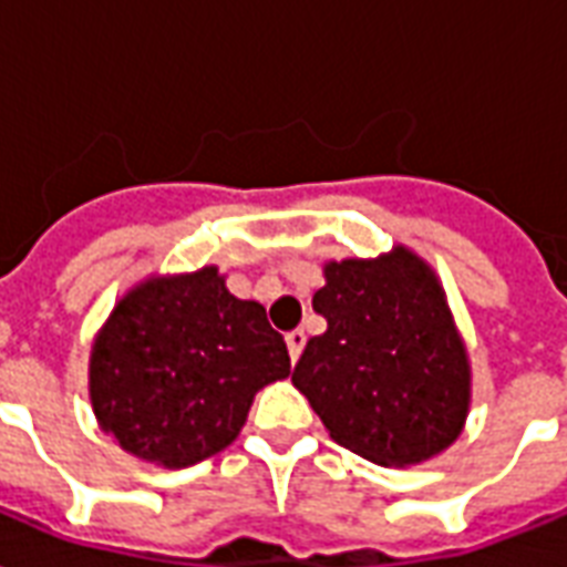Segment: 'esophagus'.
Segmentation results:
<instances>
[{"instance_id":"esophagus-1","label":"esophagus","mask_w":567,"mask_h":567,"mask_svg":"<svg viewBox=\"0 0 567 567\" xmlns=\"http://www.w3.org/2000/svg\"><path fill=\"white\" fill-rule=\"evenodd\" d=\"M285 346H288L291 363H297V360H300V354H303V346H306L303 330H295V333H288V337H285Z\"/></svg>"}]
</instances>
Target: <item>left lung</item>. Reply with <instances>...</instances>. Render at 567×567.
I'll return each mask as SVG.
<instances>
[{
    "mask_svg": "<svg viewBox=\"0 0 567 567\" xmlns=\"http://www.w3.org/2000/svg\"><path fill=\"white\" fill-rule=\"evenodd\" d=\"M327 318L291 372L333 442L375 465H421L460 439L472 363L430 264L409 246L324 264Z\"/></svg>",
    "mask_w": 567,
    "mask_h": 567,
    "instance_id": "left-lung-1",
    "label": "left lung"
}]
</instances>
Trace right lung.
<instances>
[{"label": "right lung", "instance_id": "right-lung-1", "mask_svg": "<svg viewBox=\"0 0 567 567\" xmlns=\"http://www.w3.org/2000/svg\"><path fill=\"white\" fill-rule=\"evenodd\" d=\"M291 375L261 303L228 291L216 264L153 272L125 291L90 351L99 430L125 454L188 468L225 451L255 393Z\"/></svg>", "mask_w": 567, "mask_h": 567}]
</instances>
